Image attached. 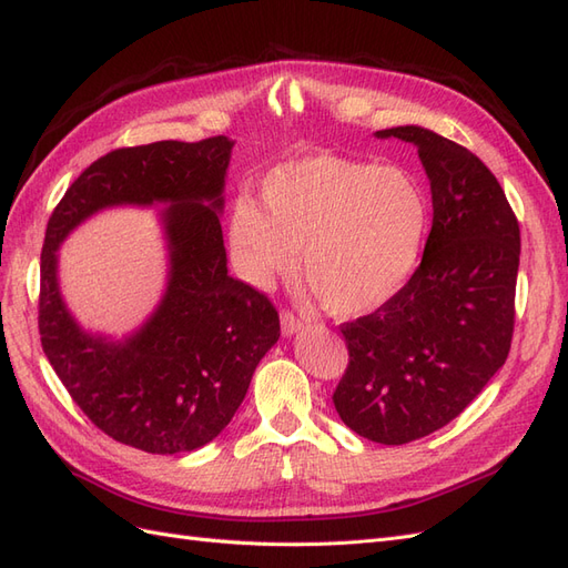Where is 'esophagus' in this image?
<instances>
[{"mask_svg": "<svg viewBox=\"0 0 568 568\" xmlns=\"http://www.w3.org/2000/svg\"><path fill=\"white\" fill-rule=\"evenodd\" d=\"M303 326H305V322H303L301 317H296L291 311H282V332H284L286 336L301 332Z\"/></svg>", "mask_w": 568, "mask_h": 568, "instance_id": "esophagus-1", "label": "esophagus"}]
</instances>
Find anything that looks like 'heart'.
I'll list each match as a JSON object with an SVG mask.
<instances>
[{
    "instance_id": "heart-1",
    "label": "heart",
    "mask_w": 568,
    "mask_h": 568,
    "mask_svg": "<svg viewBox=\"0 0 568 568\" xmlns=\"http://www.w3.org/2000/svg\"><path fill=\"white\" fill-rule=\"evenodd\" d=\"M426 222V196L407 170L317 151L274 165L261 205L234 203L230 251L253 286H270L298 253V280L324 311L357 317L403 288Z\"/></svg>"
}]
</instances>
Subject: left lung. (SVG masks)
<instances>
[{
	"label": "left lung",
	"mask_w": 568,
	"mask_h": 568,
	"mask_svg": "<svg viewBox=\"0 0 568 568\" xmlns=\"http://www.w3.org/2000/svg\"><path fill=\"white\" fill-rule=\"evenodd\" d=\"M376 136L417 146L434 222L398 294L338 326L348 367L332 400L357 436L403 445L450 424L505 365L521 232L500 182L469 149L417 125Z\"/></svg>",
	"instance_id": "obj_1"
}]
</instances>
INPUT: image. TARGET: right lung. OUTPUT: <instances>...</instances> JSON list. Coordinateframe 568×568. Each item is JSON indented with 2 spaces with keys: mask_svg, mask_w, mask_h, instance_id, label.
I'll return each instance as SVG.
<instances>
[{
  "mask_svg": "<svg viewBox=\"0 0 568 568\" xmlns=\"http://www.w3.org/2000/svg\"><path fill=\"white\" fill-rule=\"evenodd\" d=\"M232 142H156L97 159L68 186L44 232L40 341L73 403L113 440L151 455L196 450L242 405L261 357L280 338L267 294L227 274L217 213ZM170 200L171 282L160 311L125 344L79 332L55 284L62 236L99 207Z\"/></svg>",
  "mask_w": 568,
  "mask_h": 568,
  "instance_id": "add662e5",
  "label": "right lung"
}]
</instances>
